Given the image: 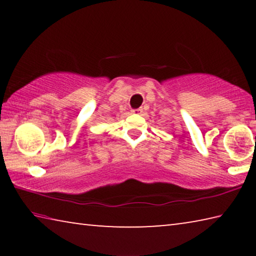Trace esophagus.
<instances>
[{
  "mask_svg": "<svg viewBox=\"0 0 256 256\" xmlns=\"http://www.w3.org/2000/svg\"><path fill=\"white\" fill-rule=\"evenodd\" d=\"M144 112V108L140 107V108H136V110H133L132 112H134V114H141V112Z\"/></svg>",
  "mask_w": 256,
  "mask_h": 256,
  "instance_id": "1",
  "label": "esophagus"
}]
</instances>
